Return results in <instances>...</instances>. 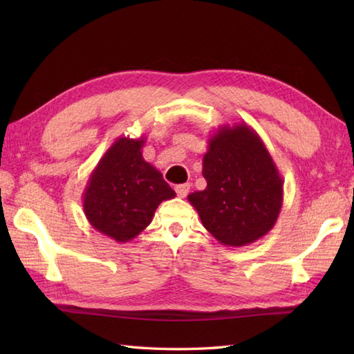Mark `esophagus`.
I'll list each match as a JSON object with an SVG mask.
<instances>
[{
    "mask_svg": "<svg viewBox=\"0 0 354 354\" xmlns=\"http://www.w3.org/2000/svg\"><path fill=\"white\" fill-rule=\"evenodd\" d=\"M175 192L179 198H185L190 192V184H179L175 187Z\"/></svg>",
    "mask_w": 354,
    "mask_h": 354,
    "instance_id": "1",
    "label": "esophagus"
}]
</instances>
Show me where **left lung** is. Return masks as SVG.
Here are the masks:
<instances>
[{"label": "left lung", "mask_w": 354, "mask_h": 354, "mask_svg": "<svg viewBox=\"0 0 354 354\" xmlns=\"http://www.w3.org/2000/svg\"><path fill=\"white\" fill-rule=\"evenodd\" d=\"M202 175L207 189L187 199L219 243L246 246L274 228L283 205V179L252 127L221 126L208 140Z\"/></svg>", "instance_id": "left-lung-1"}]
</instances>
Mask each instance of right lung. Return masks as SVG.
<instances>
[{"label": "right lung", "mask_w": 354, "mask_h": 354, "mask_svg": "<svg viewBox=\"0 0 354 354\" xmlns=\"http://www.w3.org/2000/svg\"><path fill=\"white\" fill-rule=\"evenodd\" d=\"M146 138L120 137L95 165L84 192L91 227L126 243L152 222L162 201L176 196L160 170L142 158Z\"/></svg>", "instance_id": "right-lung-1"}]
</instances>
